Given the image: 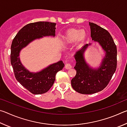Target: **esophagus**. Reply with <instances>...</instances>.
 <instances>
[{
    "label": "esophagus",
    "mask_w": 127,
    "mask_h": 127,
    "mask_svg": "<svg viewBox=\"0 0 127 127\" xmlns=\"http://www.w3.org/2000/svg\"><path fill=\"white\" fill-rule=\"evenodd\" d=\"M72 67V66L71 65V64H69V63L66 64L65 65V69H70Z\"/></svg>",
    "instance_id": "esophagus-1"
}]
</instances>
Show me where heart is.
I'll list each match as a JSON object with an SVG mask.
<instances>
[{"mask_svg": "<svg viewBox=\"0 0 127 127\" xmlns=\"http://www.w3.org/2000/svg\"><path fill=\"white\" fill-rule=\"evenodd\" d=\"M87 37L85 30L72 28L68 30L62 37V42L65 45H70L76 42V45L81 46L85 42Z\"/></svg>", "mask_w": 127, "mask_h": 127, "instance_id": "obj_1", "label": "heart"}]
</instances>
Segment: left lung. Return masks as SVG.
<instances>
[{
	"label": "left lung",
	"mask_w": 127,
	"mask_h": 127,
	"mask_svg": "<svg viewBox=\"0 0 127 127\" xmlns=\"http://www.w3.org/2000/svg\"><path fill=\"white\" fill-rule=\"evenodd\" d=\"M91 37L105 51V56L97 68H92L86 61L85 53L91 44L85 45L74 55L76 75L71 80L75 91L82 94H92L102 91L108 84L117 65V50L108 31L95 23L89 22Z\"/></svg>",
	"instance_id": "1"
}]
</instances>
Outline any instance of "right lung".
<instances>
[{
    "label": "right lung",
    "instance_id": "1",
    "mask_svg": "<svg viewBox=\"0 0 127 127\" xmlns=\"http://www.w3.org/2000/svg\"><path fill=\"white\" fill-rule=\"evenodd\" d=\"M55 23L37 22L22 27L13 40L10 52V63L15 77L18 82L33 94L48 92L54 84L56 74L62 70L64 64L60 61L50 64L37 72H31L21 63L19 57L22 49L30 42L45 36H55Z\"/></svg>",
    "mask_w": 127,
    "mask_h": 127
}]
</instances>
